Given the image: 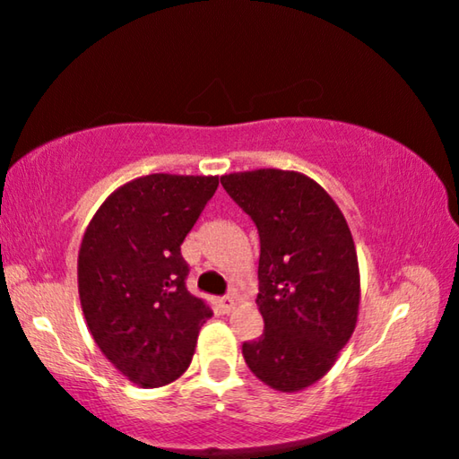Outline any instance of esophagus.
<instances>
[{
	"label": "esophagus",
	"instance_id": "34e87169",
	"mask_svg": "<svg viewBox=\"0 0 459 459\" xmlns=\"http://www.w3.org/2000/svg\"><path fill=\"white\" fill-rule=\"evenodd\" d=\"M219 306L224 314H230L232 307H235V298H230V295H224V298L219 299Z\"/></svg>",
	"mask_w": 459,
	"mask_h": 459
}]
</instances>
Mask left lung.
I'll use <instances>...</instances> for the list:
<instances>
[{
  "label": "left lung",
  "mask_w": 459,
  "mask_h": 459,
  "mask_svg": "<svg viewBox=\"0 0 459 459\" xmlns=\"http://www.w3.org/2000/svg\"><path fill=\"white\" fill-rule=\"evenodd\" d=\"M221 184L261 240L257 306L265 330L243 344L245 362L275 391H301L333 367L359 320L352 232L330 194L299 172L253 169Z\"/></svg>",
  "instance_id": "8db88e82"
}]
</instances>
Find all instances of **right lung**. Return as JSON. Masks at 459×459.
<instances>
[{
    "mask_svg": "<svg viewBox=\"0 0 459 459\" xmlns=\"http://www.w3.org/2000/svg\"><path fill=\"white\" fill-rule=\"evenodd\" d=\"M216 188L219 176H142L115 190L84 230V320L107 360L143 388L184 375L212 316L186 290L190 269L180 247Z\"/></svg>",
    "mask_w": 459,
    "mask_h": 459,
    "instance_id": "right-lung-1",
    "label": "right lung"
}]
</instances>
